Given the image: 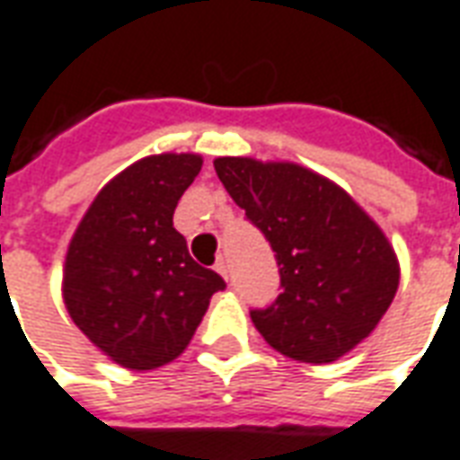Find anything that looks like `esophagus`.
Masks as SVG:
<instances>
[{
  "label": "esophagus",
  "instance_id": "obj_1",
  "mask_svg": "<svg viewBox=\"0 0 460 460\" xmlns=\"http://www.w3.org/2000/svg\"><path fill=\"white\" fill-rule=\"evenodd\" d=\"M214 269H217V271H219V274L224 276V279H229V263H226V259H219Z\"/></svg>",
  "mask_w": 460,
  "mask_h": 460
}]
</instances>
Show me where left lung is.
Here are the masks:
<instances>
[{"mask_svg": "<svg viewBox=\"0 0 460 460\" xmlns=\"http://www.w3.org/2000/svg\"><path fill=\"white\" fill-rule=\"evenodd\" d=\"M214 169L276 253L281 294L252 308L266 343L294 361L331 364L364 341L398 288L396 253L376 221L298 164L221 156Z\"/></svg>", "mask_w": 460, "mask_h": 460, "instance_id": "8db88e82", "label": "left lung"}]
</instances>
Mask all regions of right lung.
Wrapping results in <instances>:
<instances>
[{"label": "right lung", "instance_id": "1", "mask_svg": "<svg viewBox=\"0 0 460 460\" xmlns=\"http://www.w3.org/2000/svg\"><path fill=\"white\" fill-rule=\"evenodd\" d=\"M197 154H159L114 176L84 214L64 263V304L89 341L124 368L174 361L224 279L189 256L174 229Z\"/></svg>", "mask_w": 460, "mask_h": 460}]
</instances>
